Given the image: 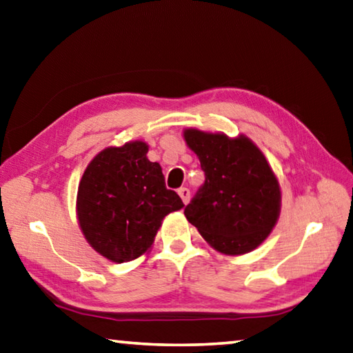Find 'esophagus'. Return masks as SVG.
<instances>
[{
	"instance_id": "esophagus-1",
	"label": "esophagus",
	"mask_w": 353,
	"mask_h": 353,
	"mask_svg": "<svg viewBox=\"0 0 353 353\" xmlns=\"http://www.w3.org/2000/svg\"><path fill=\"white\" fill-rule=\"evenodd\" d=\"M179 196L182 197V201H183L185 205L190 202V190L188 188H179Z\"/></svg>"
}]
</instances>
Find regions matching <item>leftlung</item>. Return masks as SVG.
<instances>
[{
	"label": "left lung",
	"instance_id": "1",
	"mask_svg": "<svg viewBox=\"0 0 353 353\" xmlns=\"http://www.w3.org/2000/svg\"><path fill=\"white\" fill-rule=\"evenodd\" d=\"M183 139L201 160L205 182L185 216L217 252H252L272 233L281 213L279 182L265 156L247 136L228 137L196 128Z\"/></svg>",
	"mask_w": 353,
	"mask_h": 353
}]
</instances>
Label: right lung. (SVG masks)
<instances>
[{
  "mask_svg": "<svg viewBox=\"0 0 353 353\" xmlns=\"http://www.w3.org/2000/svg\"><path fill=\"white\" fill-rule=\"evenodd\" d=\"M142 140L110 146L86 166L77 193L79 225L95 252L128 262L150 252L166 214L183 208Z\"/></svg>",
  "mask_w": 353,
  "mask_h": 353,
  "instance_id": "add662e5",
  "label": "right lung"
}]
</instances>
